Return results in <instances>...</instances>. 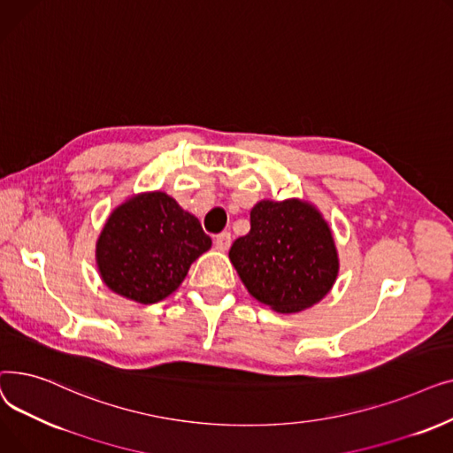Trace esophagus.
<instances>
[{
  "label": "esophagus",
  "instance_id": "obj_1",
  "mask_svg": "<svg viewBox=\"0 0 453 453\" xmlns=\"http://www.w3.org/2000/svg\"><path fill=\"white\" fill-rule=\"evenodd\" d=\"M214 246H217L220 251L229 250V246H231V233L229 231H222L220 234H217V239H214Z\"/></svg>",
  "mask_w": 453,
  "mask_h": 453
}]
</instances>
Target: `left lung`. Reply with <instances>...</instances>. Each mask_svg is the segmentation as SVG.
I'll return each instance as SVG.
<instances>
[{"label": "left lung", "instance_id": "left-lung-1", "mask_svg": "<svg viewBox=\"0 0 453 453\" xmlns=\"http://www.w3.org/2000/svg\"><path fill=\"white\" fill-rule=\"evenodd\" d=\"M251 229L229 258L248 292L275 312L292 314L321 301L338 275V253L328 224L299 200L258 202Z\"/></svg>", "mask_w": 453, "mask_h": 453}]
</instances>
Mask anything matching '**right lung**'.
<instances>
[{
	"label": "right lung",
	"instance_id": "obj_1",
	"mask_svg": "<svg viewBox=\"0 0 453 453\" xmlns=\"http://www.w3.org/2000/svg\"><path fill=\"white\" fill-rule=\"evenodd\" d=\"M209 248L211 236L196 217L165 193H149L111 212L97 242V265L111 292L152 304L171 296Z\"/></svg>",
	"mask_w": 453,
	"mask_h": 453
}]
</instances>
